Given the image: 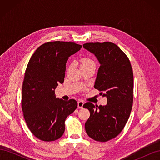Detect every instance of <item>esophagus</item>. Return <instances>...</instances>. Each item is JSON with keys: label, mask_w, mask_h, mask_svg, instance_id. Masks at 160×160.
<instances>
[{"label": "esophagus", "mask_w": 160, "mask_h": 160, "mask_svg": "<svg viewBox=\"0 0 160 160\" xmlns=\"http://www.w3.org/2000/svg\"><path fill=\"white\" fill-rule=\"evenodd\" d=\"M84 105V102L83 101H78V104H77V105H78V108H80V109H82L83 108V106Z\"/></svg>", "instance_id": "obj_1"}]
</instances>
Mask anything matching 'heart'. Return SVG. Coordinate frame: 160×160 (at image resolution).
Instances as JSON below:
<instances>
[{"label": "heart", "mask_w": 160, "mask_h": 160, "mask_svg": "<svg viewBox=\"0 0 160 160\" xmlns=\"http://www.w3.org/2000/svg\"><path fill=\"white\" fill-rule=\"evenodd\" d=\"M91 64H95V62L89 57H83L81 59V66L88 65Z\"/></svg>", "instance_id": "1"}]
</instances>
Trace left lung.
Returning a JSON list of instances; mask_svg holds the SVG:
<instances>
[{"mask_svg":"<svg viewBox=\"0 0 160 160\" xmlns=\"http://www.w3.org/2000/svg\"><path fill=\"white\" fill-rule=\"evenodd\" d=\"M83 47L100 62L94 88L108 98L105 106L83 105L90 111L85 131L95 141L105 142L122 132L129 118L133 101L132 67L128 56L113 42H88Z\"/></svg>","mask_w":160,"mask_h":160,"instance_id":"8db88e82","label":"left lung"}]
</instances>
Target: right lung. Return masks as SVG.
I'll return each instance as SVG.
<instances>
[{"label": "right lung", "instance_id": "add662e5", "mask_svg": "<svg viewBox=\"0 0 160 160\" xmlns=\"http://www.w3.org/2000/svg\"><path fill=\"white\" fill-rule=\"evenodd\" d=\"M81 47L71 41L47 42L37 48L28 61L22 86V111L28 129L42 141L60 138L67 117L77 108L73 99L56 98L55 89L64 82L69 57Z\"/></svg>", "mask_w": 160, "mask_h": 160}]
</instances>
